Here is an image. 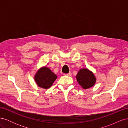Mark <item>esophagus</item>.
I'll return each instance as SVG.
<instances>
[{"label": "esophagus", "instance_id": "1", "mask_svg": "<svg viewBox=\"0 0 128 128\" xmlns=\"http://www.w3.org/2000/svg\"><path fill=\"white\" fill-rule=\"evenodd\" d=\"M65 76H70L72 75V73L71 72H69L68 74H64Z\"/></svg>", "mask_w": 128, "mask_h": 128}]
</instances>
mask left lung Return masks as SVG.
<instances>
[{"label":"left lung","mask_w":128,"mask_h":128,"mask_svg":"<svg viewBox=\"0 0 128 128\" xmlns=\"http://www.w3.org/2000/svg\"><path fill=\"white\" fill-rule=\"evenodd\" d=\"M76 78L83 89H88L92 87L96 82V77L94 72L87 68L80 69Z\"/></svg>","instance_id":"8db88e82"}]
</instances>
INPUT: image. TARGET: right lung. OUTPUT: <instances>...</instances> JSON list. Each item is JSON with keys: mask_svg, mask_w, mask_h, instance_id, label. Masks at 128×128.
I'll return each instance as SVG.
<instances>
[{"mask_svg": "<svg viewBox=\"0 0 128 128\" xmlns=\"http://www.w3.org/2000/svg\"><path fill=\"white\" fill-rule=\"evenodd\" d=\"M56 78V74L46 66L42 67L38 69L34 76V80L37 86L45 89L51 87Z\"/></svg>", "mask_w": 128, "mask_h": 128, "instance_id": "add662e5", "label": "right lung"}]
</instances>
